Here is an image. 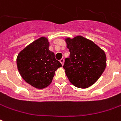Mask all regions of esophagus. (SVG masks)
Wrapping results in <instances>:
<instances>
[{"mask_svg": "<svg viewBox=\"0 0 121 121\" xmlns=\"http://www.w3.org/2000/svg\"><path fill=\"white\" fill-rule=\"evenodd\" d=\"M60 63L62 64V65H63V63H64V59H63V58H61L60 60Z\"/></svg>", "mask_w": 121, "mask_h": 121, "instance_id": "obj_1", "label": "esophagus"}]
</instances>
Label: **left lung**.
Masks as SVG:
<instances>
[{"label": "left lung", "mask_w": 121, "mask_h": 121, "mask_svg": "<svg viewBox=\"0 0 121 121\" xmlns=\"http://www.w3.org/2000/svg\"><path fill=\"white\" fill-rule=\"evenodd\" d=\"M69 50L63 68L67 78L75 86L86 88L101 77L106 67L104 51L92 40L82 36L65 39Z\"/></svg>", "instance_id": "left-lung-1"}]
</instances>
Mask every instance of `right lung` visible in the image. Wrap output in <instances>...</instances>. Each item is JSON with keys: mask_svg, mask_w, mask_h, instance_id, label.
I'll use <instances>...</instances> for the list:
<instances>
[{"mask_svg": "<svg viewBox=\"0 0 121 121\" xmlns=\"http://www.w3.org/2000/svg\"><path fill=\"white\" fill-rule=\"evenodd\" d=\"M49 42L40 37L26 46L17 57V66L24 81L39 89L46 88L52 82L55 71L61 67L49 50Z\"/></svg>", "mask_w": 121, "mask_h": 121, "instance_id": "1", "label": "right lung"}]
</instances>
